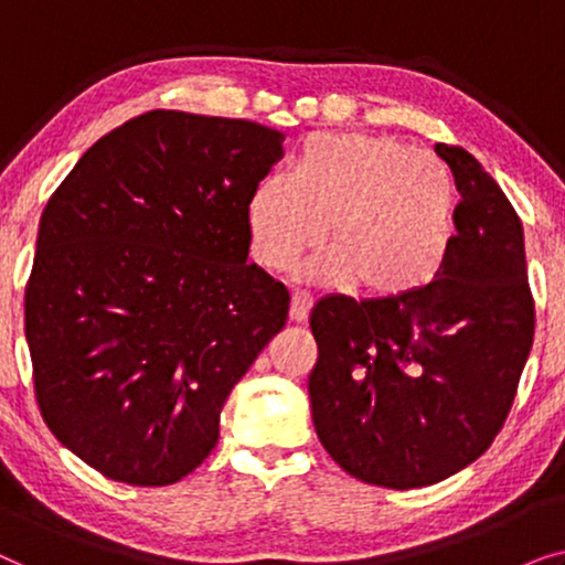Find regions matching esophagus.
Instances as JSON below:
<instances>
[{
	"label": "esophagus",
	"instance_id": "1",
	"mask_svg": "<svg viewBox=\"0 0 565 565\" xmlns=\"http://www.w3.org/2000/svg\"><path fill=\"white\" fill-rule=\"evenodd\" d=\"M311 296L308 292H292L290 296V321H306L308 319V311H311Z\"/></svg>",
	"mask_w": 565,
	"mask_h": 565
}]
</instances>
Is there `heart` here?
Returning <instances> with one entry per match:
<instances>
[{
	"label": "heart",
	"mask_w": 565,
	"mask_h": 565,
	"mask_svg": "<svg viewBox=\"0 0 565 565\" xmlns=\"http://www.w3.org/2000/svg\"><path fill=\"white\" fill-rule=\"evenodd\" d=\"M458 190L443 161L391 136L316 134L292 174H269L246 207L252 252L285 269L321 242L300 277L352 285L370 300H404L443 273Z\"/></svg>",
	"instance_id": "obj_1"
}]
</instances>
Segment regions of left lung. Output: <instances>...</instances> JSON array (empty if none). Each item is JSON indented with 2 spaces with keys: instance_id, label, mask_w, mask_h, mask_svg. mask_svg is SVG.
I'll return each mask as SVG.
<instances>
[{
  "instance_id": "1",
  "label": "left lung",
  "mask_w": 565,
  "mask_h": 565,
  "mask_svg": "<svg viewBox=\"0 0 565 565\" xmlns=\"http://www.w3.org/2000/svg\"><path fill=\"white\" fill-rule=\"evenodd\" d=\"M435 151L460 192L437 280L404 300L327 296L311 311L316 435L347 473L398 491L489 450L535 334L520 215L466 149Z\"/></svg>"
}]
</instances>
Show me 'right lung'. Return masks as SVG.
<instances>
[{
	"label": "right lung",
	"instance_id": "add662e5",
	"mask_svg": "<svg viewBox=\"0 0 565 565\" xmlns=\"http://www.w3.org/2000/svg\"><path fill=\"white\" fill-rule=\"evenodd\" d=\"M282 157L252 120L151 110L53 192L25 290L35 396L66 450L169 486L218 443L221 408L290 296L249 259L246 207Z\"/></svg>",
	"mask_w": 565,
	"mask_h": 565
}]
</instances>
